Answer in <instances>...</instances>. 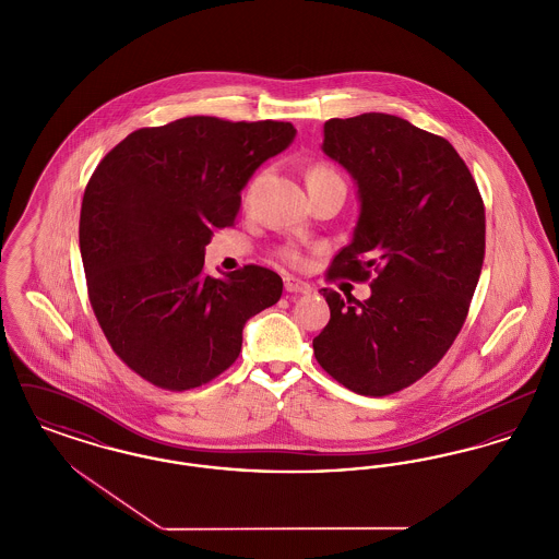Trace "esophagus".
<instances>
[{
  "label": "esophagus",
  "instance_id": "1",
  "mask_svg": "<svg viewBox=\"0 0 559 559\" xmlns=\"http://www.w3.org/2000/svg\"><path fill=\"white\" fill-rule=\"evenodd\" d=\"M285 292L295 293V295H306V293L312 292V287L308 283H301V281L293 278V276H287L285 278Z\"/></svg>",
  "mask_w": 559,
  "mask_h": 559
}]
</instances>
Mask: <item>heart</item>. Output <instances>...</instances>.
<instances>
[{
    "label": "heart",
    "mask_w": 559,
    "mask_h": 559,
    "mask_svg": "<svg viewBox=\"0 0 559 559\" xmlns=\"http://www.w3.org/2000/svg\"><path fill=\"white\" fill-rule=\"evenodd\" d=\"M337 174L331 169V167H326V165H314L310 171H308V180H319V178H335ZM285 258L293 262V264H297L299 262V255L295 253V251H285Z\"/></svg>",
    "instance_id": "1"
}]
</instances>
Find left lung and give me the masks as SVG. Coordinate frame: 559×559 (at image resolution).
Returning <instances> with one entry per match:
<instances>
[{
    "label": "left lung",
    "instance_id": "obj_1",
    "mask_svg": "<svg viewBox=\"0 0 559 559\" xmlns=\"http://www.w3.org/2000/svg\"><path fill=\"white\" fill-rule=\"evenodd\" d=\"M322 153L352 176L360 203L329 278H373L365 301L322 289L331 320L314 356L347 390L388 396L433 369L465 322L484 262V203L451 142L396 115L329 119Z\"/></svg>",
    "mask_w": 559,
    "mask_h": 559
}]
</instances>
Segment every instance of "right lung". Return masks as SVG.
Masks as SVG:
<instances>
[{
    "instance_id": "obj_1",
    "label": "right lung",
    "mask_w": 559,
    "mask_h": 559,
    "mask_svg": "<svg viewBox=\"0 0 559 559\" xmlns=\"http://www.w3.org/2000/svg\"><path fill=\"white\" fill-rule=\"evenodd\" d=\"M285 121L185 117L121 140L92 174L80 249L94 314L115 354L165 390L226 371L245 322L274 306L283 278L262 266L205 274L213 228L233 226L240 190L295 138Z\"/></svg>"
}]
</instances>
